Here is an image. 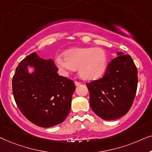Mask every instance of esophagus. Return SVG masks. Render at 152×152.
<instances>
[{
  "label": "esophagus",
  "mask_w": 152,
  "mask_h": 152,
  "mask_svg": "<svg viewBox=\"0 0 152 152\" xmlns=\"http://www.w3.org/2000/svg\"><path fill=\"white\" fill-rule=\"evenodd\" d=\"M80 84H81V83H80V82H78V81H75V85H76V86H80Z\"/></svg>",
  "instance_id": "34e87169"
}]
</instances>
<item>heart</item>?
Instances as JSON below:
<instances>
[{"label":"heart","mask_w":152,"mask_h":152,"mask_svg":"<svg viewBox=\"0 0 152 152\" xmlns=\"http://www.w3.org/2000/svg\"><path fill=\"white\" fill-rule=\"evenodd\" d=\"M106 50L99 47L74 48L64 53V58H55L56 66L62 74H66L78 69L83 79L92 80L100 78L108 65Z\"/></svg>","instance_id":"heart-1"}]
</instances>
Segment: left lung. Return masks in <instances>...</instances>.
Listing matches in <instances>:
<instances>
[{"mask_svg":"<svg viewBox=\"0 0 152 152\" xmlns=\"http://www.w3.org/2000/svg\"><path fill=\"white\" fill-rule=\"evenodd\" d=\"M102 78L87 83L90 104L95 114L105 120L124 116L130 110L136 94L137 70L129 55L117 53Z\"/></svg>","mask_w":152,"mask_h":152,"instance_id":"1","label":"left lung"}]
</instances>
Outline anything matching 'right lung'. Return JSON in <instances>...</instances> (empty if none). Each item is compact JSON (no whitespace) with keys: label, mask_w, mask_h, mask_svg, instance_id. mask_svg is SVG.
I'll return each instance as SVG.
<instances>
[{"label":"right lung","mask_w":152,"mask_h":152,"mask_svg":"<svg viewBox=\"0 0 152 152\" xmlns=\"http://www.w3.org/2000/svg\"><path fill=\"white\" fill-rule=\"evenodd\" d=\"M28 66L34 67L32 74ZM51 59L35 52L21 60L12 78V92L18 108L34 124L48 128L65 120L76 87L72 80L59 76Z\"/></svg>","instance_id":"right-lung-1"}]
</instances>
